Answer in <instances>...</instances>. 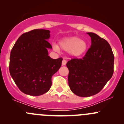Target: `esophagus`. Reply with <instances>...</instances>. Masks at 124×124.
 Listing matches in <instances>:
<instances>
[{
    "instance_id": "34e87169",
    "label": "esophagus",
    "mask_w": 124,
    "mask_h": 124,
    "mask_svg": "<svg viewBox=\"0 0 124 124\" xmlns=\"http://www.w3.org/2000/svg\"><path fill=\"white\" fill-rule=\"evenodd\" d=\"M66 63H67V61L65 59H63V61H62V65H65Z\"/></svg>"
}]
</instances>
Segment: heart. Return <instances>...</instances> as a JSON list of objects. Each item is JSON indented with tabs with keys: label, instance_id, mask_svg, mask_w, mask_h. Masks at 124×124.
<instances>
[{
	"label": "heart",
	"instance_id": "1",
	"mask_svg": "<svg viewBox=\"0 0 124 124\" xmlns=\"http://www.w3.org/2000/svg\"><path fill=\"white\" fill-rule=\"evenodd\" d=\"M62 49L70 52V54L75 57H79L85 53L87 48V44L86 41L78 37H71L64 38L59 42ZM53 49L58 52L59 48L57 45L53 46Z\"/></svg>",
	"mask_w": 124,
	"mask_h": 124
}]
</instances>
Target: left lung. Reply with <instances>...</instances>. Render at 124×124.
<instances>
[{
  "label": "left lung",
  "instance_id": "left-lung-1",
  "mask_svg": "<svg viewBox=\"0 0 124 124\" xmlns=\"http://www.w3.org/2000/svg\"><path fill=\"white\" fill-rule=\"evenodd\" d=\"M87 33L91 38V46L85 56L67 63L70 89L82 97L100 92L112 78L114 65V55L108 42L95 33Z\"/></svg>",
  "mask_w": 124,
  "mask_h": 124
}]
</instances>
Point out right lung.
I'll return each instance as SVG.
<instances>
[{
    "mask_svg": "<svg viewBox=\"0 0 124 124\" xmlns=\"http://www.w3.org/2000/svg\"><path fill=\"white\" fill-rule=\"evenodd\" d=\"M50 31L34 29L22 34L10 54L9 72L24 93L39 96L49 91L52 77L61 68L62 58L53 59L48 56L52 48L47 40Z\"/></svg>",
    "mask_w": 124,
    "mask_h": 124,
    "instance_id": "obj_1",
    "label": "right lung"
}]
</instances>
